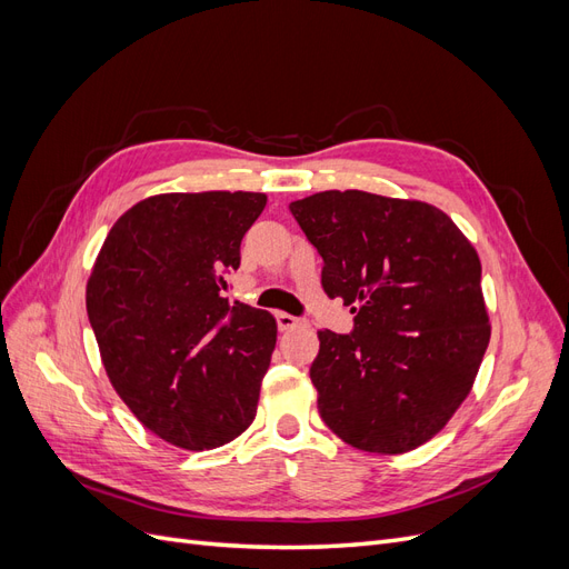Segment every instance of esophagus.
Here are the masks:
<instances>
[{"mask_svg":"<svg viewBox=\"0 0 569 569\" xmlns=\"http://www.w3.org/2000/svg\"><path fill=\"white\" fill-rule=\"evenodd\" d=\"M278 318V327L282 332H289V330H297V327H303L306 320L303 318H297V316H289V313H278L274 316Z\"/></svg>","mask_w":569,"mask_h":569,"instance_id":"34e87169","label":"esophagus"}]
</instances>
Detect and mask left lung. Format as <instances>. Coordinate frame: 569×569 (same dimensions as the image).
<instances>
[{"instance_id": "obj_1", "label": "left lung", "mask_w": 569, "mask_h": 569, "mask_svg": "<svg viewBox=\"0 0 569 569\" xmlns=\"http://www.w3.org/2000/svg\"><path fill=\"white\" fill-rule=\"evenodd\" d=\"M322 256L325 295L351 335L320 330L318 410L368 453H406L441 432L470 393L491 325L475 247L437 206L360 189L289 203Z\"/></svg>"}]
</instances>
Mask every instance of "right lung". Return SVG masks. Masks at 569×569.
<instances>
[{"mask_svg":"<svg viewBox=\"0 0 569 569\" xmlns=\"http://www.w3.org/2000/svg\"><path fill=\"white\" fill-rule=\"evenodd\" d=\"M261 192L157 194L116 220L88 280V318L120 399L187 451L239 437L278 341L261 308L220 295Z\"/></svg>","mask_w":569,"mask_h":569,"instance_id":"1","label":"right lung"}]
</instances>
